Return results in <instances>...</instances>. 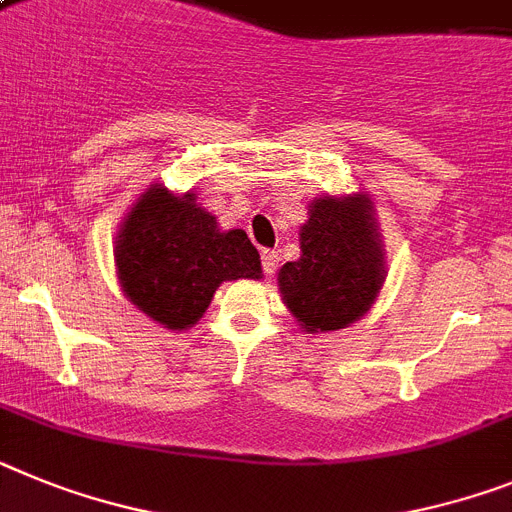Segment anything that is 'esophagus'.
I'll use <instances>...</instances> for the list:
<instances>
[{"mask_svg": "<svg viewBox=\"0 0 512 512\" xmlns=\"http://www.w3.org/2000/svg\"><path fill=\"white\" fill-rule=\"evenodd\" d=\"M277 264H279L277 251H261V269H264V274L277 272Z\"/></svg>", "mask_w": 512, "mask_h": 512, "instance_id": "1", "label": "esophagus"}]
</instances>
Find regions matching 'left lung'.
Returning a JSON list of instances; mask_svg holds the SVG:
<instances>
[{
  "label": "left lung",
  "instance_id": "left-lung-1",
  "mask_svg": "<svg viewBox=\"0 0 512 512\" xmlns=\"http://www.w3.org/2000/svg\"><path fill=\"white\" fill-rule=\"evenodd\" d=\"M300 251L298 261L279 269V290L305 331L344 329L373 305L386 272L365 196H326L310 204Z\"/></svg>",
  "mask_w": 512,
  "mask_h": 512
}]
</instances>
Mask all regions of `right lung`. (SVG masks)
Segmentation results:
<instances>
[{
	"label": "right lung",
	"instance_id": "add662e5",
	"mask_svg": "<svg viewBox=\"0 0 512 512\" xmlns=\"http://www.w3.org/2000/svg\"><path fill=\"white\" fill-rule=\"evenodd\" d=\"M126 298L152 321L186 329L202 318L225 279H261V259L243 230L220 233L194 202L152 186L134 204L116 240Z\"/></svg>",
	"mask_w": 512,
	"mask_h": 512
}]
</instances>
